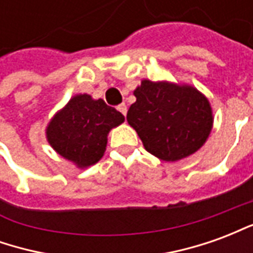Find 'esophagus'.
Wrapping results in <instances>:
<instances>
[{"mask_svg":"<svg viewBox=\"0 0 253 253\" xmlns=\"http://www.w3.org/2000/svg\"><path fill=\"white\" fill-rule=\"evenodd\" d=\"M118 110H119V112H121L122 115L126 116V114H127V105L125 104V103H122V104L118 105Z\"/></svg>","mask_w":253,"mask_h":253,"instance_id":"obj_1","label":"esophagus"}]
</instances>
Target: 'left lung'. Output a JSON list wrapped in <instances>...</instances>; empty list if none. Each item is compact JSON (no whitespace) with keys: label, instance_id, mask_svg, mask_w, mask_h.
<instances>
[{"label":"left lung","instance_id":"8db88e82","mask_svg":"<svg viewBox=\"0 0 253 253\" xmlns=\"http://www.w3.org/2000/svg\"><path fill=\"white\" fill-rule=\"evenodd\" d=\"M128 125L143 146L163 161L186 159L203 146L212 128V111L205 94L191 85L142 80Z\"/></svg>","mask_w":253,"mask_h":253}]
</instances>
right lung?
I'll return each mask as SVG.
<instances>
[{"label": "right lung", "instance_id": "right-lung-1", "mask_svg": "<svg viewBox=\"0 0 253 253\" xmlns=\"http://www.w3.org/2000/svg\"><path fill=\"white\" fill-rule=\"evenodd\" d=\"M123 122L125 116L104 100L76 94L50 121L46 137L59 156L83 169L103 157L108 132Z\"/></svg>", "mask_w": 253, "mask_h": 253}]
</instances>
